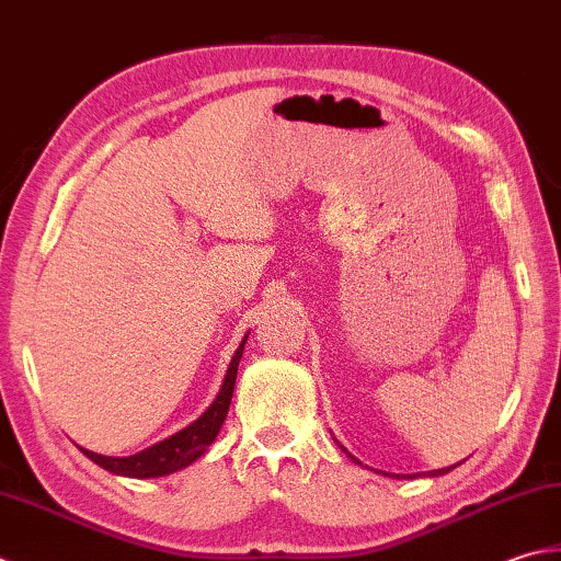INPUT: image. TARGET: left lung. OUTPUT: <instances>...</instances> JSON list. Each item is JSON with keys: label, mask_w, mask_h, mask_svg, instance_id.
Wrapping results in <instances>:
<instances>
[{"label": "left lung", "mask_w": 561, "mask_h": 561, "mask_svg": "<svg viewBox=\"0 0 561 561\" xmlns=\"http://www.w3.org/2000/svg\"><path fill=\"white\" fill-rule=\"evenodd\" d=\"M353 460H356V457H353ZM358 462V460H356ZM453 467H457V465H453ZM453 467H443V470H433V477H440V474H445V472H450Z\"/></svg>", "instance_id": "8db88e82"}]
</instances>
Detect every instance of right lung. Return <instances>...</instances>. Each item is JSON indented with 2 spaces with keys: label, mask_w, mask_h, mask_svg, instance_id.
I'll return each mask as SVG.
<instances>
[{
  "label": "right lung",
  "mask_w": 561,
  "mask_h": 561,
  "mask_svg": "<svg viewBox=\"0 0 561 561\" xmlns=\"http://www.w3.org/2000/svg\"><path fill=\"white\" fill-rule=\"evenodd\" d=\"M244 344L247 339L239 344L234 358L227 368L225 382L220 394L215 397V402L208 407V411L198 419L193 421L191 426H186L184 431L174 433V436L152 445L137 455L130 457H106V455H96L91 450L82 453L89 457L91 462H96L104 470L113 472V474H125V477H137V479H147V477H164L176 470H184L186 465H191L193 460L205 453V448L215 440L217 433H220L222 421L227 416V409H230L232 402V392H234V382H237V368H239V358L244 353Z\"/></svg>",
  "instance_id": "right-lung-1"
}]
</instances>
